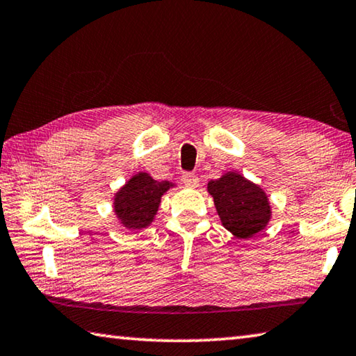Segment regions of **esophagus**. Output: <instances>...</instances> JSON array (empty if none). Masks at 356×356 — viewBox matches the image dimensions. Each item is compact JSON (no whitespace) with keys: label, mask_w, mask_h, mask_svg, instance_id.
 Here are the masks:
<instances>
[{"label":"esophagus","mask_w":356,"mask_h":356,"mask_svg":"<svg viewBox=\"0 0 356 356\" xmlns=\"http://www.w3.org/2000/svg\"><path fill=\"white\" fill-rule=\"evenodd\" d=\"M182 182H184L185 187H188V188H198L200 187V177L193 172L182 174Z\"/></svg>","instance_id":"esophagus-1"}]
</instances>
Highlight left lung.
<instances>
[{
	"label": "left lung",
	"mask_w": 356,
	"mask_h": 356,
	"mask_svg": "<svg viewBox=\"0 0 356 356\" xmlns=\"http://www.w3.org/2000/svg\"><path fill=\"white\" fill-rule=\"evenodd\" d=\"M222 225L239 239H249L268 227L270 216L269 198L259 185L242 174L229 171L207 184Z\"/></svg>",
	"instance_id": "8db88e82"
}]
</instances>
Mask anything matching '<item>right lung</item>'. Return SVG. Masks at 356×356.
<instances>
[{"label":"right lung","instance_id":"add662e5","mask_svg":"<svg viewBox=\"0 0 356 356\" xmlns=\"http://www.w3.org/2000/svg\"><path fill=\"white\" fill-rule=\"evenodd\" d=\"M172 187V182H158L149 172L134 174L114 196L117 220L127 229L139 231L147 228L156 216L161 196Z\"/></svg>","mask_w":356,"mask_h":356}]
</instances>
